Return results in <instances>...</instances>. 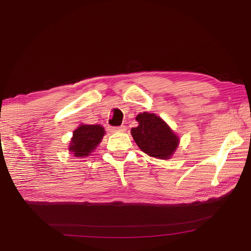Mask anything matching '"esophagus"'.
Here are the masks:
<instances>
[{"mask_svg": "<svg viewBox=\"0 0 251 251\" xmlns=\"http://www.w3.org/2000/svg\"><path fill=\"white\" fill-rule=\"evenodd\" d=\"M111 130H112V131H114V132H123V131H125V130H126V126H124V125H121V126L112 127Z\"/></svg>", "mask_w": 251, "mask_h": 251, "instance_id": "obj_1", "label": "esophagus"}]
</instances>
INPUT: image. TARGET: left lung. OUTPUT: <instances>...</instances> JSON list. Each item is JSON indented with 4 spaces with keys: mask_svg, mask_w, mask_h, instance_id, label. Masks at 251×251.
<instances>
[{
    "mask_svg": "<svg viewBox=\"0 0 251 251\" xmlns=\"http://www.w3.org/2000/svg\"><path fill=\"white\" fill-rule=\"evenodd\" d=\"M137 127L131 128V136L137 146L148 155L159 159L173 156L179 145V138L161 117L154 113L138 114Z\"/></svg>",
    "mask_w": 251,
    "mask_h": 251,
    "instance_id": "obj_1",
    "label": "left lung"
}]
</instances>
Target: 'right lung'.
Returning <instances> with one entry per match:
<instances>
[{
	"instance_id": "right-lung-1",
	"label": "right lung",
	"mask_w": 251,
	"mask_h": 251,
	"mask_svg": "<svg viewBox=\"0 0 251 251\" xmlns=\"http://www.w3.org/2000/svg\"><path fill=\"white\" fill-rule=\"evenodd\" d=\"M105 134L102 126L100 125H79L73 131L69 151L73 156H88L99 143Z\"/></svg>"
}]
</instances>
